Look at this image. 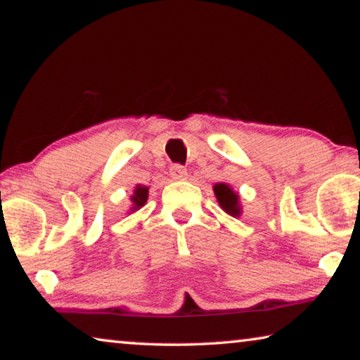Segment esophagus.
Listing matches in <instances>:
<instances>
[{"mask_svg":"<svg viewBox=\"0 0 360 360\" xmlns=\"http://www.w3.org/2000/svg\"><path fill=\"white\" fill-rule=\"evenodd\" d=\"M169 174L173 179H186L187 178V169L182 165H173L169 168Z\"/></svg>","mask_w":360,"mask_h":360,"instance_id":"34e87169","label":"esophagus"}]
</instances>
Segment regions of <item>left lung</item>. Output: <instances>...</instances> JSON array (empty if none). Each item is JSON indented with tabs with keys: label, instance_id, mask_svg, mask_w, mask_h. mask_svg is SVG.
Wrapping results in <instances>:
<instances>
[{
	"label": "left lung",
	"instance_id": "obj_1",
	"mask_svg": "<svg viewBox=\"0 0 360 360\" xmlns=\"http://www.w3.org/2000/svg\"><path fill=\"white\" fill-rule=\"evenodd\" d=\"M213 191L223 210L229 214H233V217H238L240 213V207L238 200L239 195L236 194V192H233L231 187L228 184H223V182H219V184H214Z\"/></svg>",
	"mask_w": 360,
	"mask_h": 360
}]
</instances>
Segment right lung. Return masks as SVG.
Masks as SVG:
<instances>
[{
	"instance_id": "1",
	"label": "right lung",
	"mask_w": 360,
	"mask_h": 360,
	"mask_svg": "<svg viewBox=\"0 0 360 360\" xmlns=\"http://www.w3.org/2000/svg\"><path fill=\"white\" fill-rule=\"evenodd\" d=\"M147 197H148V189L147 187H142V186H137L136 192H134L132 195V202H134V210H137V208H141L143 203L147 202Z\"/></svg>"
}]
</instances>
